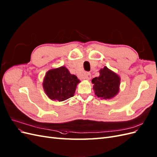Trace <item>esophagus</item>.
<instances>
[{
  "mask_svg": "<svg viewBox=\"0 0 157 157\" xmlns=\"http://www.w3.org/2000/svg\"><path fill=\"white\" fill-rule=\"evenodd\" d=\"M90 78H91V74L90 73H88V72H87V73H86L85 74V79L90 80Z\"/></svg>",
  "mask_w": 157,
  "mask_h": 157,
  "instance_id": "34e87169",
  "label": "esophagus"
}]
</instances>
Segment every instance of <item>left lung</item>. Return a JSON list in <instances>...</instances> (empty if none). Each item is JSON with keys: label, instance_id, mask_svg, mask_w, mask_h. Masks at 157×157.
<instances>
[{"label": "left lung", "instance_id": "1", "mask_svg": "<svg viewBox=\"0 0 157 157\" xmlns=\"http://www.w3.org/2000/svg\"><path fill=\"white\" fill-rule=\"evenodd\" d=\"M94 84L95 94L103 99H109L119 92L120 78L119 76L108 69L106 67L100 71V76L92 80Z\"/></svg>", "mask_w": 157, "mask_h": 157}]
</instances>
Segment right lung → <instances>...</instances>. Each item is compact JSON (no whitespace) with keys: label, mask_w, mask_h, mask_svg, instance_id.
I'll return each mask as SVG.
<instances>
[{"label":"right lung","mask_w":157,"mask_h":157,"mask_svg":"<svg viewBox=\"0 0 157 157\" xmlns=\"http://www.w3.org/2000/svg\"><path fill=\"white\" fill-rule=\"evenodd\" d=\"M79 82L75 75H71L69 70L63 66L47 72L43 87L51 100L61 101L74 96Z\"/></svg>","instance_id":"add662e5"}]
</instances>
